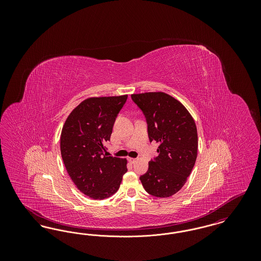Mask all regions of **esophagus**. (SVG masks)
<instances>
[{
	"mask_svg": "<svg viewBox=\"0 0 261 261\" xmlns=\"http://www.w3.org/2000/svg\"><path fill=\"white\" fill-rule=\"evenodd\" d=\"M128 161H129L130 163H132V164H133V163H135V162H137L136 159H133V158H129V159H128Z\"/></svg>",
	"mask_w": 261,
	"mask_h": 261,
	"instance_id": "obj_1",
	"label": "esophagus"
}]
</instances>
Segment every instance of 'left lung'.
Segmentation results:
<instances>
[{
  "mask_svg": "<svg viewBox=\"0 0 261 261\" xmlns=\"http://www.w3.org/2000/svg\"><path fill=\"white\" fill-rule=\"evenodd\" d=\"M148 123L149 141L160 144V153L149 162L148 172L140 177L149 195L173 196L185 185L198 155V132L186 108L163 92L131 95Z\"/></svg>",
  "mask_w": 261,
  "mask_h": 261,
  "instance_id": "1",
  "label": "left lung"
}]
</instances>
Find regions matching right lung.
<instances>
[{
    "instance_id": "obj_1",
    "label": "right lung",
    "mask_w": 261,
    "mask_h": 261,
    "mask_svg": "<svg viewBox=\"0 0 261 261\" xmlns=\"http://www.w3.org/2000/svg\"><path fill=\"white\" fill-rule=\"evenodd\" d=\"M127 95L93 97L81 101L67 116L61 134L66 171L77 189L89 198L105 199L119 189L127 160L107 156L115 118Z\"/></svg>"
}]
</instances>
